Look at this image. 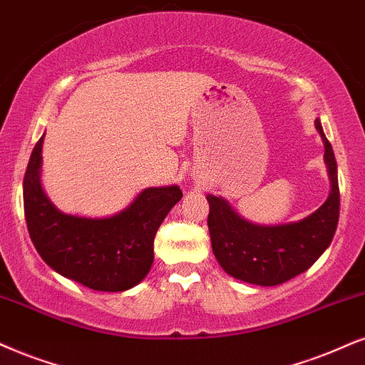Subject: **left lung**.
Masks as SVG:
<instances>
[{"label": "left lung", "instance_id": "1", "mask_svg": "<svg viewBox=\"0 0 365 365\" xmlns=\"http://www.w3.org/2000/svg\"><path fill=\"white\" fill-rule=\"evenodd\" d=\"M325 146L330 193L313 214L297 222L261 225L249 222L222 197L207 195L212 251L225 273L259 286H276L305 273L325 252L339 224L340 192L334 150L315 119Z\"/></svg>", "mask_w": 365, "mask_h": 365}]
</instances>
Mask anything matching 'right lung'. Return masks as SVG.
<instances>
[{
	"label": "right lung",
	"mask_w": 365,
	"mask_h": 365,
	"mask_svg": "<svg viewBox=\"0 0 365 365\" xmlns=\"http://www.w3.org/2000/svg\"><path fill=\"white\" fill-rule=\"evenodd\" d=\"M43 138L31 151L23 180L26 225L41 259L58 274L98 292H126L140 284L153 264L156 230L183 197L180 187L145 188L109 217L63 214L41 187Z\"/></svg>",
	"instance_id": "obj_1"
}]
</instances>
